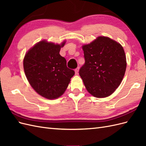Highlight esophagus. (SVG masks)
I'll use <instances>...</instances> for the list:
<instances>
[{"label":"esophagus","mask_w":146,"mask_h":146,"mask_svg":"<svg viewBox=\"0 0 146 146\" xmlns=\"http://www.w3.org/2000/svg\"><path fill=\"white\" fill-rule=\"evenodd\" d=\"M79 69H80V68L78 67L76 69H75V73H76V74H78V71H79Z\"/></svg>","instance_id":"1"}]
</instances>
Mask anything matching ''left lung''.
Returning <instances> with one entry per match:
<instances>
[{
    "instance_id": "1",
    "label": "left lung",
    "mask_w": 146,
    "mask_h": 146,
    "mask_svg": "<svg viewBox=\"0 0 146 146\" xmlns=\"http://www.w3.org/2000/svg\"><path fill=\"white\" fill-rule=\"evenodd\" d=\"M85 63L79 70L87 91L96 98L113 94L125 72V52L120 44L105 36H99L82 46Z\"/></svg>"
}]
</instances>
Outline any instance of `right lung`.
<instances>
[{"instance_id":"1","label":"right lung","mask_w":146,"mask_h":146,"mask_svg":"<svg viewBox=\"0 0 146 146\" xmlns=\"http://www.w3.org/2000/svg\"><path fill=\"white\" fill-rule=\"evenodd\" d=\"M65 42L60 45L41 41L24 56V69L29 83L38 94L48 99H55L62 95L75 74L60 54Z\"/></svg>"}]
</instances>
